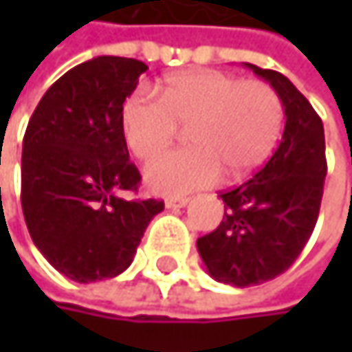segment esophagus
Masks as SVG:
<instances>
[{
  "mask_svg": "<svg viewBox=\"0 0 352 352\" xmlns=\"http://www.w3.org/2000/svg\"><path fill=\"white\" fill-rule=\"evenodd\" d=\"M189 204V197H167L165 199V208L177 210V208H185Z\"/></svg>",
  "mask_w": 352,
  "mask_h": 352,
  "instance_id": "obj_1",
  "label": "esophagus"
}]
</instances>
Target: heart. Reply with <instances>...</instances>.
<instances>
[{
    "mask_svg": "<svg viewBox=\"0 0 352 352\" xmlns=\"http://www.w3.org/2000/svg\"><path fill=\"white\" fill-rule=\"evenodd\" d=\"M132 94L122 107V134L130 153L148 161L189 126V148L157 157L144 169L151 191L179 195L214 185L224 171L241 179L256 171L277 144L283 104L263 81L220 71L169 75L159 89Z\"/></svg>",
    "mask_w": 352,
    "mask_h": 352,
    "instance_id": "heart-1",
    "label": "heart"
}]
</instances>
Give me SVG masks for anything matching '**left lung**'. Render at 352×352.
<instances>
[{"label": "left lung", "instance_id": "8db88e82", "mask_svg": "<svg viewBox=\"0 0 352 352\" xmlns=\"http://www.w3.org/2000/svg\"><path fill=\"white\" fill-rule=\"evenodd\" d=\"M245 65L277 91L285 128L265 167L220 193L224 220L197 239L206 271L234 287L265 283L292 267L316 226L326 177L324 126L312 104L285 75Z\"/></svg>", "mask_w": 352, "mask_h": 352}]
</instances>
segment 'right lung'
<instances>
[{"label": "right lung", "mask_w": 352, "mask_h": 352, "mask_svg": "<svg viewBox=\"0 0 352 352\" xmlns=\"http://www.w3.org/2000/svg\"><path fill=\"white\" fill-rule=\"evenodd\" d=\"M148 67L96 56L54 81L28 122L22 146V210L44 258L79 283L126 271L157 199H124L138 169L122 134V107Z\"/></svg>", "instance_id": "1"}]
</instances>
